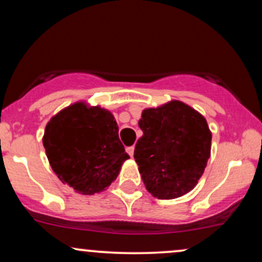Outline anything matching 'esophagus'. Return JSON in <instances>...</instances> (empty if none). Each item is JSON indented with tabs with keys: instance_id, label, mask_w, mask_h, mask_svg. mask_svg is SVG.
<instances>
[{
	"instance_id": "1",
	"label": "esophagus",
	"mask_w": 262,
	"mask_h": 262,
	"mask_svg": "<svg viewBox=\"0 0 262 262\" xmlns=\"http://www.w3.org/2000/svg\"><path fill=\"white\" fill-rule=\"evenodd\" d=\"M127 152L132 156V158H133V155H134V146H128Z\"/></svg>"
}]
</instances>
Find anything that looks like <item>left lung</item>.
Masks as SVG:
<instances>
[{"mask_svg":"<svg viewBox=\"0 0 262 262\" xmlns=\"http://www.w3.org/2000/svg\"><path fill=\"white\" fill-rule=\"evenodd\" d=\"M139 127L143 137L137 141L134 159L146 189L159 200L192 191L210 156L212 132L206 118L172 100L143 110Z\"/></svg>","mask_w":262,"mask_h":262,"instance_id":"obj_1","label":"left lung"}]
</instances>
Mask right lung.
<instances>
[{
	"label": "right lung",
	"instance_id": "add662e5",
	"mask_svg": "<svg viewBox=\"0 0 262 262\" xmlns=\"http://www.w3.org/2000/svg\"><path fill=\"white\" fill-rule=\"evenodd\" d=\"M111 111L77 101L47 123L43 145L55 175L77 193L106 191L129 155Z\"/></svg>",
	"mask_w": 262,
	"mask_h": 262
}]
</instances>
